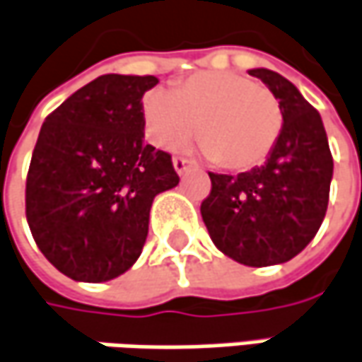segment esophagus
Instances as JSON below:
<instances>
[{
  "mask_svg": "<svg viewBox=\"0 0 362 362\" xmlns=\"http://www.w3.org/2000/svg\"><path fill=\"white\" fill-rule=\"evenodd\" d=\"M172 162H174V170H176V172H178L180 176H182V174H186V172H188V170L192 168V162H190V160H186V158H180V156H176V158H174Z\"/></svg>",
  "mask_w": 362,
  "mask_h": 362,
  "instance_id": "esophagus-1",
  "label": "esophagus"
}]
</instances>
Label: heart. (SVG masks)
<instances>
[{
	"mask_svg": "<svg viewBox=\"0 0 362 362\" xmlns=\"http://www.w3.org/2000/svg\"><path fill=\"white\" fill-rule=\"evenodd\" d=\"M144 115L156 146L174 148L197 132L204 153L233 172L263 164L284 129L277 97L237 72H198L174 93L156 88L144 99Z\"/></svg>",
	"mask_w": 362,
	"mask_h": 362,
	"instance_id": "b5f03b06",
	"label": "heart"
}]
</instances>
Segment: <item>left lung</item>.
<instances>
[{
	"label": "left lung",
	"mask_w": 362,
	"mask_h": 362,
	"mask_svg": "<svg viewBox=\"0 0 362 362\" xmlns=\"http://www.w3.org/2000/svg\"><path fill=\"white\" fill-rule=\"evenodd\" d=\"M277 97L284 129L267 162L251 172L212 174L200 214L212 243L230 259L267 267L296 257L318 233L328 209L332 153L320 113L288 78L253 69Z\"/></svg>",
	"instance_id": "left-lung-1"
}]
</instances>
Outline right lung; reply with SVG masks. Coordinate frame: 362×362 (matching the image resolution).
Masks as SVG:
<instances>
[{"mask_svg": "<svg viewBox=\"0 0 362 362\" xmlns=\"http://www.w3.org/2000/svg\"><path fill=\"white\" fill-rule=\"evenodd\" d=\"M158 78L103 74L42 125L25 178L32 237L60 274L99 284L125 274L148 237L156 194L180 178L144 141V95Z\"/></svg>", "mask_w": 362, "mask_h": 362, "instance_id": "right-lung-1", "label": "right lung"}]
</instances>
